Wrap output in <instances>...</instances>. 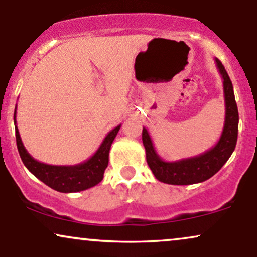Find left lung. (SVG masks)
Returning <instances> with one entry per match:
<instances>
[{
    "instance_id": "1",
    "label": "left lung",
    "mask_w": 257,
    "mask_h": 257,
    "mask_svg": "<svg viewBox=\"0 0 257 257\" xmlns=\"http://www.w3.org/2000/svg\"><path fill=\"white\" fill-rule=\"evenodd\" d=\"M216 67L223 82L225 95V124L215 146L202 155L168 162L159 157L146 128H143V144L145 146L146 161L158 181L169 185H192L203 182L215 175L228 161L234 151L238 137V107L228 73L219 59L215 58Z\"/></svg>"
}]
</instances>
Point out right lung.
<instances>
[{"label":"right lung","instance_id":"add662e5","mask_svg":"<svg viewBox=\"0 0 257 257\" xmlns=\"http://www.w3.org/2000/svg\"><path fill=\"white\" fill-rule=\"evenodd\" d=\"M16 114L17 107L14 111V125H16L18 151H19L20 158H22L24 166L38 180H41L53 190L63 193H72L88 190L101 181L104 178L105 169L108 164V153H110L111 145L117 133L119 132L120 124L107 133L96 152L87 161L75 164V166H52V164H46L36 161L26 151L22 138H20L19 131H18Z\"/></svg>","mask_w":257,"mask_h":257}]
</instances>
